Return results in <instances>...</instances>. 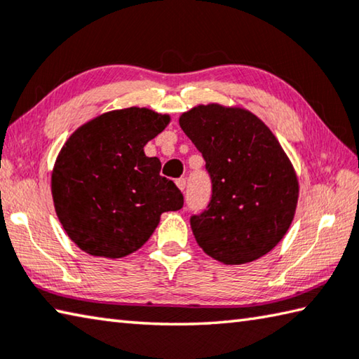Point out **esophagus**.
Segmentation results:
<instances>
[{
  "label": "esophagus",
  "instance_id": "obj_1",
  "mask_svg": "<svg viewBox=\"0 0 359 359\" xmlns=\"http://www.w3.org/2000/svg\"><path fill=\"white\" fill-rule=\"evenodd\" d=\"M175 185L179 187V190H180V191H184V190H185V187H187V179H184V177L177 179V180H175Z\"/></svg>",
  "mask_w": 359,
  "mask_h": 359
}]
</instances>
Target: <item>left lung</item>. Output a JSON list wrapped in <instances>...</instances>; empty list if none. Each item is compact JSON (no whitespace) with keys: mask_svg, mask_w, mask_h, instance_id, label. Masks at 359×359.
I'll return each mask as SVG.
<instances>
[{"mask_svg":"<svg viewBox=\"0 0 359 359\" xmlns=\"http://www.w3.org/2000/svg\"><path fill=\"white\" fill-rule=\"evenodd\" d=\"M179 123L205 160L212 198L190 224L198 245L226 265L252 262L275 248L295 215L297 174L275 135L242 108L210 103Z\"/></svg>","mask_w":359,"mask_h":359,"instance_id":"left-lung-1","label":"left lung"}]
</instances>
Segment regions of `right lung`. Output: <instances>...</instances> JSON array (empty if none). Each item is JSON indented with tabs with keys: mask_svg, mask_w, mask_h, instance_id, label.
<instances>
[{
	"mask_svg": "<svg viewBox=\"0 0 359 359\" xmlns=\"http://www.w3.org/2000/svg\"><path fill=\"white\" fill-rule=\"evenodd\" d=\"M169 116L147 108L102 114L70 136L51 174L56 215L72 242L90 256L117 259L144 245L160 215L184 207V194L160 175L144 146Z\"/></svg>",
	"mask_w": 359,
	"mask_h": 359,
	"instance_id": "add662e5",
	"label": "right lung"
}]
</instances>
